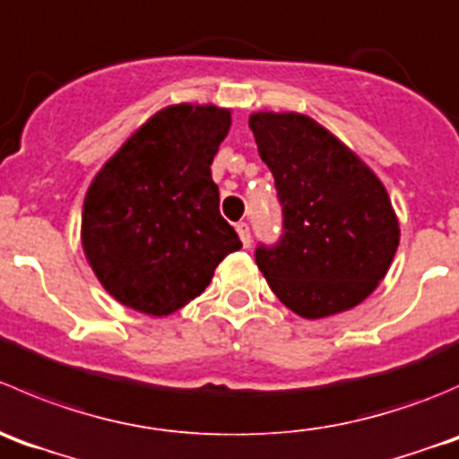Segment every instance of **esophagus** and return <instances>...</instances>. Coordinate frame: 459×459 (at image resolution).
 <instances>
[{"label":"esophagus","mask_w":459,"mask_h":459,"mask_svg":"<svg viewBox=\"0 0 459 459\" xmlns=\"http://www.w3.org/2000/svg\"><path fill=\"white\" fill-rule=\"evenodd\" d=\"M236 231H238V236H240V240H243L245 247H249V240H252V236H249V225L240 221V223H236Z\"/></svg>","instance_id":"34e87169"}]
</instances>
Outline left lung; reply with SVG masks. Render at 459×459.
I'll use <instances>...</instances> for the list:
<instances>
[{"instance_id": "1", "label": "left lung", "mask_w": 459, "mask_h": 459, "mask_svg": "<svg viewBox=\"0 0 459 459\" xmlns=\"http://www.w3.org/2000/svg\"><path fill=\"white\" fill-rule=\"evenodd\" d=\"M249 129L274 176L283 231L256 245L258 270L306 319L364 301L388 272L399 223L377 176L301 113H254Z\"/></svg>"}]
</instances>
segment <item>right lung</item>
Listing matches in <instances>:
<instances>
[{"label":"right lung","mask_w":459,"mask_h":459,"mask_svg":"<svg viewBox=\"0 0 459 459\" xmlns=\"http://www.w3.org/2000/svg\"><path fill=\"white\" fill-rule=\"evenodd\" d=\"M228 108L176 104L149 117L91 183L82 245L122 306L167 316L210 285L238 234L219 212L212 160Z\"/></svg>","instance_id":"right-lung-1"}]
</instances>
